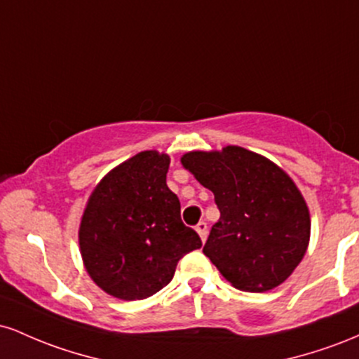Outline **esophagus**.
<instances>
[{
  "instance_id": "34e87169",
  "label": "esophagus",
  "mask_w": 359,
  "mask_h": 359,
  "mask_svg": "<svg viewBox=\"0 0 359 359\" xmlns=\"http://www.w3.org/2000/svg\"><path fill=\"white\" fill-rule=\"evenodd\" d=\"M196 231L199 233L201 240L205 241V238H208V222H205V221H199V222H197Z\"/></svg>"
}]
</instances>
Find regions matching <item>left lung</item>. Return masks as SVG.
Segmentation results:
<instances>
[{"label": "left lung", "mask_w": 359, "mask_h": 359, "mask_svg": "<svg viewBox=\"0 0 359 359\" xmlns=\"http://www.w3.org/2000/svg\"><path fill=\"white\" fill-rule=\"evenodd\" d=\"M182 165L212 191L221 212L203 251L222 277L245 292L285 282L311 236L307 204L290 177L241 147L189 151Z\"/></svg>", "instance_id": "8db88e82"}]
</instances>
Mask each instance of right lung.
Returning a JSON list of instances; mask_svg holds the SVG:
<instances>
[{"label": "right lung", "instance_id": "right-lung-1", "mask_svg": "<svg viewBox=\"0 0 359 359\" xmlns=\"http://www.w3.org/2000/svg\"><path fill=\"white\" fill-rule=\"evenodd\" d=\"M170 158L148 150L109 172L90 194L79 245L90 278L113 297L142 300L170 282L179 259L203 246L167 187Z\"/></svg>", "mask_w": 359, "mask_h": 359}]
</instances>
